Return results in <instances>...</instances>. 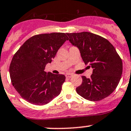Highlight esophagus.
<instances>
[{"instance_id": "esophagus-1", "label": "esophagus", "mask_w": 131, "mask_h": 131, "mask_svg": "<svg viewBox=\"0 0 131 131\" xmlns=\"http://www.w3.org/2000/svg\"><path fill=\"white\" fill-rule=\"evenodd\" d=\"M72 75H72V73H67L65 75V76H66V77H67V78H70L72 76Z\"/></svg>"}]
</instances>
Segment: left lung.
<instances>
[{
	"label": "left lung",
	"mask_w": 131,
	"mask_h": 131,
	"mask_svg": "<svg viewBox=\"0 0 131 131\" xmlns=\"http://www.w3.org/2000/svg\"><path fill=\"white\" fill-rule=\"evenodd\" d=\"M68 40L77 47L85 64H90V79L82 76L77 94L89 101H97L110 95L119 83L122 61L113 45L105 38L91 32L67 34Z\"/></svg>",
	"instance_id": "8db88e82"
}]
</instances>
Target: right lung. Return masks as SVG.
Returning a JSON list of instances; mask_svg holds the SVG:
<instances>
[{
    "mask_svg": "<svg viewBox=\"0 0 131 131\" xmlns=\"http://www.w3.org/2000/svg\"><path fill=\"white\" fill-rule=\"evenodd\" d=\"M68 40L64 33L34 35L14 55L9 67L12 84L28 102L35 105H46L60 94L65 76L47 73L44 69Z\"/></svg>",
    "mask_w": 131,
    "mask_h": 131,
    "instance_id": "obj_1",
    "label": "right lung"
}]
</instances>
